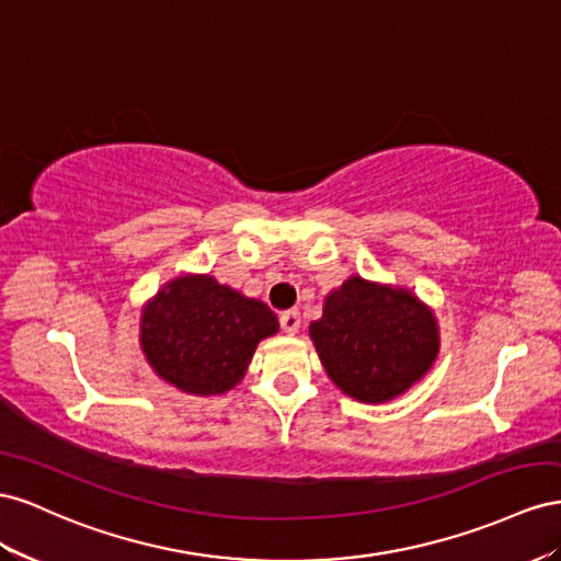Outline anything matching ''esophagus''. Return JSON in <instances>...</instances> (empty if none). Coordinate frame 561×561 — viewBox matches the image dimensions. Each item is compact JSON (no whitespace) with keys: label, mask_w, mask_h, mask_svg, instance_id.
<instances>
[{"label":"esophagus","mask_w":561,"mask_h":561,"mask_svg":"<svg viewBox=\"0 0 561 561\" xmlns=\"http://www.w3.org/2000/svg\"><path fill=\"white\" fill-rule=\"evenodd\" d=\"M279 324H282V329H284V333H289V335L298 333V329H300V314H298V310L284 312V314L279 317Z\"/></svg>","instance_id":"esophagus-1"}]
</instances>
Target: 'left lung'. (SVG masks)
Returning a JSON list of instances; mask_svg holds the SVG:
<instances>
[{
	"label": "left lung",
	"mask_w": 561,
	"mask_h": 561,
	"mask_svg": "<svg viewBox=\"0 0 561 561\" xmlns=\"http://www.w3.org/2000/svg\"><path fill=\"white\" fill-rule=\"evenodd\" d=\"M329 378L366 404L390 402L419 382L439 352L432 310L407 289L350 277L310 324Z\"/></svg>",
	"instance_id": "1"
}]
</instances>
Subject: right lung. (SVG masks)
<instances>
[{"instance_id": "1", "label": "right lung", "mask_w": 561, "mask_h": 561, "mask_svg": "<svg viewBox=\"0 0 561 561\" xmlns=\"http://www.w3.org/2000/svg\"><path fill=\"white\" fill-rule=\"evenodd\" d=\"M279 322L265 302L247 298L209 275L169 282L142 308L140 347L152 371L187 394L232 390Z\"/></svg>"}]
</instances>
